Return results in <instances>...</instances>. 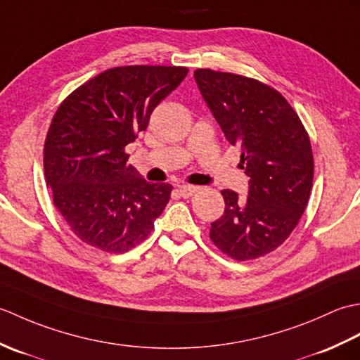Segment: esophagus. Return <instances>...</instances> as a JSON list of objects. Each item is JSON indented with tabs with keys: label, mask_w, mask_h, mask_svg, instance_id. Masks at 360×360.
<instances>
[{
	"label": "esophagus",
	"mask_w": 360,
	"mask_h": 360,
	"mask_svg": "<svg viewBox=\"0 0 360 360\" xmlns=\"http://www.w3.org/2000/svg\"><path fill=\"white\" fill-rule=\"evenodd\" d=\"M178 192L182 198H190L198 192V187H195V186H182V187H179Z\"/></svg>",
	"instance_id": "obj_1"
}]
</instances>
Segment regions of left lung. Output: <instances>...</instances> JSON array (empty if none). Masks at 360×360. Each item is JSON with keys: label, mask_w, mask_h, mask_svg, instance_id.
Here are the masks:
<instances>
[{"label": "left lung", "mask_w": 360, "mask_h": 360, "mask_svg": "<svg viewBox=\"0 0 360 360\" xmlns=\"http://www.w3.org/2000/svg\"><path fill=\"white\" fill-rule=\"evenodd\" d=\"M193 75L226 139L241 147L249 176L248 198L221 190L226 209L210 240L236 262L259 258L285 243L307 209L314 178L309 136L277 89L231 72Z\"/></svg>", "instance_id": "8db88e82"}]
</instances>
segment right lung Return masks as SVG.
<instances>
[{"label": "right lung", "instance_id": "obj_1", "mask_svg": "<svg viewBox=\"0 0 360 360\" xmlns=\"http://www.w3.org/2000/svg\"><path fill=\"white\" fill-rule=\"evenodd\" d=\"M187 72L184 66L111 68L72 91L53 114L43 151L46 184L83 243L120 254L153 231L173 187L145 181L127 165L125 147Z\"/></svg>", "mask_w": 360, "mask_h": 360}]
</instances>
